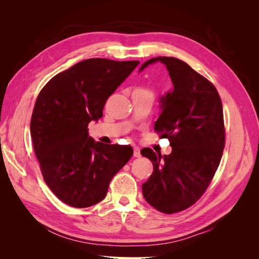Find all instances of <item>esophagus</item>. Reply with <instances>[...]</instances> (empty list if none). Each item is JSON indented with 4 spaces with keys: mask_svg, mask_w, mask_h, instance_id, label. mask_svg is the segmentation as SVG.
<instances>
[{
    "mask_svg": "<svg viewBox=\"0 0 259 259\" xmlns=\"http://www.w3.org/2000/svg\"><path fill=\"white\" fill-rule=\"evenodd\" d=\"M134 156L135 158H140L142 154H140V149L138 147H134Z\"/></svg>",
    "mask_w": 259,
    "mask_h": 259,
    "instance_id": "obj_1",
    "label": "esophagus"
}]
</instances>
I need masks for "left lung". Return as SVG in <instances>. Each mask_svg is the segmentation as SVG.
Returning <instances> with one entry per match:
<instances>
[{
  "label": "left lung",
  "instance_id": "8db88e82",
  "mask_svg": "<svg viewBox=\"0 0 259 259\" xmlns=\"http://www.w3.org/2000/svg\"><path fill=\"white\" fill-rule=\"evenodd\" d=\"M155 62L165 65L174 86L160 98L161 113L154 123V131L168 138L171 152L140 151L153 164L143 194L155 209L173 214L194 204L213 179L225 147L224 113L215 86L183 60L151 58L139 72Z\"/></svg>",
  "mask_w": 259,
  "mask_h": 259
}]
</instances>
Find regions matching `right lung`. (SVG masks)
I'll list each match as a JSON object with an SVG mask.
<instances>
[{"instance_id":"right-lung-1","label":"right lung","mask_w":259,"mask_h":259,"mask_svg":"<svg viewBox=\"0 0 259 259\" xmlns=\"http://www.w3.org/2000/svg\"><path fill=\"white\" fill-rule=\"evenodd\" d=\"M139 61L91 58L60 72L38 94L30 123L46 185L73 207L104 200L113 176L133 155L130 146L106 145L89 136L109 96Z\"/></svg>"}]
</instances>
